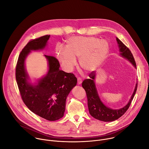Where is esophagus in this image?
<instances>
[{
    "label": "esophagus",
    "instance_id": "esophagus-1",
    "mask_svg": "<svg viewBox=\"0 0 149 149\" xmlns=\"http://www.w3.org/2000/svg\"><path fill=\"white\" fill-rule=\"evenodd\" d=\"M77 83H78V85L81 84L82 83V79H81V77H78V82H77Z\"/></svg>",
    "mask_w": 149,
    "mask_h": 149
}]
</instances>
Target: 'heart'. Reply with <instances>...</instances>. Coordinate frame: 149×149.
I'll return each mask as SVG.
<instances>
[{
  "label": "heart",
  "mask_w": 149,
  "mask_h": 149,
  "mask_svg": "<svg viewBox=\"0 0 149 149\" xmlns=\"http://www.w3.org/2000/svg\"><path fill=\"white\" fill-rule=\"evenodd\" d=\"M109 45L105 40L95 37L72 36L67 40L66 48L58 45L56 55L62 67L67 71L72 70L79 56L81 68L87 72L97 70L107 57Z\"/></svg>",
  "instance_id": "b5f03b06"
}]
</instances>
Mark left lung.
I'll use <instances>...</instances> for the list:
<instances>
[{"label":"left lung","mask_w":149,"mask_h":149,"mask_svg":"<svg viewBox=\"0 0 149 149\" xmlns=\"http://www.w3.org/2000/svg\"><path fill=\"white\" fill-rule=\"evenodd\" d=\"M116 40L120 48L121 55L128 59L131 63H132L134 67L136 68V63L130 50L118 38H116ZM88 76L90 78L86 79L83 81L82 87L86 92L88 101V107L91 116L98 120L105 122L113 121L121 117L130 107L137 91V83L136 84L134 93L129 103L121 109L113 110L104 105L98 97L94 83V78L95 77V72L94 71H92Z\"/></svg>","instance_id":"1"}]
</instances>
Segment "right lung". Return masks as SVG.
<instances>
[{"mask_svg": "<svg viewBox=\"0 0 149 149\" xmlns=\"http://www.w3.org/2000/svg\"><path fill=\"white\" fill-rule=\"evenodd\" d=\"M50 35L31 40L20 52L16 66L15 76L19 93L26 107L33 113L48 121L62 118L65 110L67 97L76 86L77 78L72 73L60 70L58 60L45 55L49 63L47 75L32 86L27 82L25 60L31 50L44 49Z\"/></svg>", "mask_w": 149, "mask_h": 149, "instance_id": "right-lung-1", "label": "right lung"}]
</instances>
